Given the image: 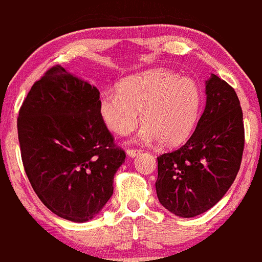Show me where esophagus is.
<instances>
[{
	"instance_id": "obj_1",
	"label": "esophagus",
	"mask_w": 262,
	"mask_h": 262,
	"mask_svg": "<svg viewBox=\"0 0 262 262\" xmlns=\"http://www.w3.org/2000/svg\"><path fill=\"white\" fill-rule=\"evenodd\" d=\"M140 152H141V151L136 150V148H128V150L126 151V154H127V156H130V157H136V156H139Z\"/></svg>"
}]
</instances>
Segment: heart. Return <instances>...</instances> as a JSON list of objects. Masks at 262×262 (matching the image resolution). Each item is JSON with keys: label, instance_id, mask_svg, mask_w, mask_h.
Listing matches in <instances>:
<instances>
[{"label": "heart", "instance_id": "heart-1", "mask_svg": "<svg viewBox=\"0 0 262 262\" xmlns=\"http://www.w3.org/2000/svg\"><path fill=\"white\" fill-rule=\"evenodd\" d=\"M201 108V92L193 80L166 70H151L121 81L117 92H106L100 101L103 122L125 136L139 125L140 139L176 146L192 132Z\"/></svg>", "mask_w": 262, "mask_h": 262}]
</instances>
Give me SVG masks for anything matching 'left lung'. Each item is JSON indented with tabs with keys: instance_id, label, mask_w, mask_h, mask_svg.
Instances as JSON below:
<instances>
[{
	"instance_id": "1",
	"label": "left lung",
	"mask_w": 262,
	"mask_h": 262,
	"mask_svg": "<svg viewBox=\"0 0 262 262\" xmlns=\"http://www.w3.org/2000/svg\"><path fill=\"white\" fill-rule=\"evenodd\" d=\"M244 145L237 95L212 74L195 132L180 148L157 157L156 193L162 206L180 217H193L215 206L235 181Z\"/></svg>"
}]
</instances>
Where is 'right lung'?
I'll return each mask as SVG.
<instances>
[{
  "mask_svg": "<svg viewBox=\"0 0 262 262\" xmlns=\"http://www.w3.org/2000/svg\"><path fill=\"white\" fill-rule=\"evenodd\" d=\"M17 130L25 171L42 204L66 220H92L114 193L126 157L101 117L96 87L51 67L25 98Z\"/></svg>",
  "mask_w": 262,
  "mask_h": 262,
  "instance_id": "add662e5",
  "label": "right lung"
}]
</instances>
